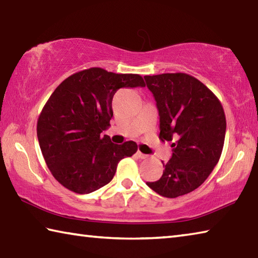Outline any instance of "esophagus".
Masks as SVG:
<instances>
[{
    "mask_svg": "<svg viewBox=\"0 0 258 258\" xmlns=\"http://www.w3.org/2000/svg\"><path fill=\"white\" fill-rule=\"evenodd\" d=\"M137 154H138V157H139V158H141V159H147V158H148L147 154L142 153L141 151H138V152H137Z\"/></svg>",
    "mask_w": 258,
    "mask_h": 258,
    "instance_id": "esophagus-1",
    "label": "esophagus"
}]
</instances>
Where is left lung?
<instances>
[{"instance_id":"1","label":"left lung","mask_w":258,"mask_h":258,"mask_svg":"<svg viewBox=\"0 0 258 258\" xmlns=\"http://www.w3.org/2000/svg\"><path fill=\"white\" fill-rule=\"evenodd\" d=\"M160 116L162 142L172 141V156L157 181L147 185L163 198L188 194L217 166L226 137V116L214 93L186 73L145 76Z\"/></svg>"}]
</instances>
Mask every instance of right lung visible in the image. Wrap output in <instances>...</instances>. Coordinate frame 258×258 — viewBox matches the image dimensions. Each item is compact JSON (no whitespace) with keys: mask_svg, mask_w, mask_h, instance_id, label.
Returning a JSON list of instances; mask_svg holds the SVG:
<instances>
[{"mask_svg":"<svg viewBox=\"0 0 258 258\" xmlns=\"http://www.w3.org/2000/svg\"><path fill=\"white\" fill-rule=\"evenodd\" d=\"M145 87L139 74L83 70L59 84L37 121L46 165L65 188L89 194L113 179L118 162L138 151L133 141L111 143L102 131L113 117L111 101L120 88Z\"/></svg>","mask_w":258,"mask_h":258,"instance_id":"1","label":"right lung"}]
</instances>
